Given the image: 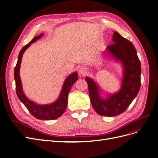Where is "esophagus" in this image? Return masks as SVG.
<instances>
[{
  "instance_id": "obj_1",
  "label": "esophagus",
  "mask_w": 158,
  "mask_h": 158,
  "mask_svg": "<svg viewBox=\"0 0 158 158\" xmlns=\"http://www.w3.org/2000/svg\"><path fill=\"white\" fill-rule=\"evenodd\" d=\"M79 73L82 76H85L88 73V69L86 67H85V66H83V67H82V68L80 69Z\"/></svg>"
}]
</instances>
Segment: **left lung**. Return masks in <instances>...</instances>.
<instances>
[{
  "label": "left lung",
  "mask_w": 158,
  "mask_h": 158,
  "mask_svg": "<svg viewBox=\"0 0 158 158\" xmlns=\"http://www.w3.org/2000/svg\"><path fill=\"white\" fill-rule=\"evenodd\" d=\"M113 44L107 51L124 65V77L121 90L106 99L99 96L97 85L89 78H85L91 103L95 112L106 117L117 116L125 112L139 92L140 88L141 64L135 46L132 43L114 31Z\"/></svg>",
  "instance_id": "8db88e82"
}]
</instances>
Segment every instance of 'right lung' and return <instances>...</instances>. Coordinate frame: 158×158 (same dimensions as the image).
<instances>
[{"label":"right lung","mask_w":158,"mask_h":158,"mask_svg":"<svg viewBox=\"0 0 158 158\" xmlns=\"http://www.w3.org/2000/svg\"><path fill=\"white\" fill-rule=\"evenodd\" d=\"M43 33H41L40 35L35 37L29 44L26 45L21 49L18 55L16 65L15 68H14V76L16 82V91L17 96L26 106L29 112L33 117L38 119H41V120H53V119H56L60 117L65 111L68 104V96L69 92L73 84L78 80V76L77 73H74L66 79L63 84V87L62 88L59 98L56 102L52 104L40 106V105H37L31 102L30 100L28 99L25 96V95L23 93L20 75H19V70H20L22 55L27 47H29V46L33 44V42L40 39Z\"/></svg>","instance_id":"add662e5"}]
</instances>
